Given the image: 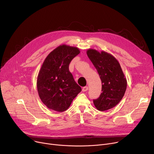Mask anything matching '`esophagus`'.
Segmentation results:
<instances>
[{"label":"esophagus","mask_w":154,"mask_h":154,"mask_svg":"<svg viewBox=\"0 0 154 154\" xmlns=\"http://www.w3.org/2000/svg\"><path fill=\"white\" fill-rule=\"evenodd\" d=\"M88 87L87 86H85L82 88V91L83 92H86V91H88Z\"/></svg>","instance_id":"obj_1"}]
</instances>
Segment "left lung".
Masks as SVG:
<instances>
[{
  "mask_svg": "<svg viewBox=\"0 0 154 154\" xmlns=\"http://www.w3.org/2000/svg\"><path fill=\"white\" fill-rule=\"evenodd\" d=\"M87 56L97 70L102 81V93L94 100L97 109L105 111L114 107L122 100L127 88V79L118 60L105 51L89 48Z\"/></svg>",
  "mask_w": 154,
  "mask_h": 154,
  "instance_id": "obj_1",
  "label": "left lung"
}]
</instances>
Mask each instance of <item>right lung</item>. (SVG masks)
<instances>
[{"mask_svg":"<svg viewBox=\"0 0 154 154\" xmlns=\"http://www.w3.org/2000/svg\"><path fill=\"white\" fill-rule=\"evenodd\" d=\"M79 48L60 45L48 54L40 68L37 80L39 97L44 105L57 112L66 110L82 89L69 71L71 60Z\"/></svg>","mask_w":154,"mask_h":154,"instance_id":"right-lung-1","label":"right lung"}]
</instances>
